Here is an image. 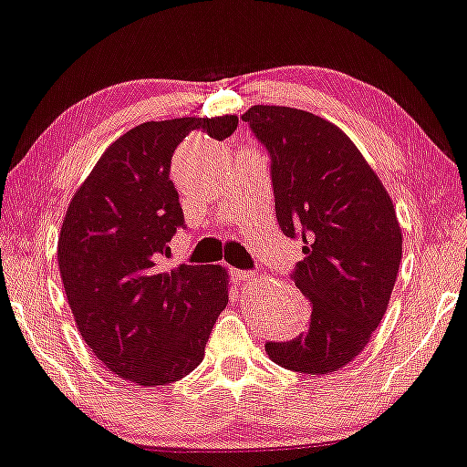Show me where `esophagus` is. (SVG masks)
Wrapping results in <instances>:
<instances>
[{
  "label": "esophagus",
  "mask_w": 467,
  "mask_h": 467,
  "mask_svg": "<svg viewBox=\"0 0 467 467\" xmlns=\"http://www.w3.org/2000/svg\"><path fill=\"white\" fill-rule=\"evenodd\" d=\"M232 275H234V278H235V283H250V280H254L256 278V275H254V272H245V270H235V268H232Z\"/></svg>",
  "instance_id": "1"
}]
</instances>
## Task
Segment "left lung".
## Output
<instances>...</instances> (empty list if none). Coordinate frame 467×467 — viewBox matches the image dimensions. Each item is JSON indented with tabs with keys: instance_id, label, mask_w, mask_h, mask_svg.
<instances>
[{
	"instance_id": "1",
	"label": "left lung",
	"mask_w": 467,
	"mask_h": 467,
	"mask_svg": "<svg viewBox=\"0 0 467 467\" xmlns=\"http://www.w3.org/2000/svg\"><path fill=\"white\" fill-rule=\"evenodd\" d=\"M242 119L270 154L280 230L305 242L293 280L311 303L309 329L266 351L288 370L337 372L368 346L397 283L402 232L392 199L331 121L280 105H254Z\"/></svg>"
}]
</instances>
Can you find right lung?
<instances>
[{"mask_svg": "<svg viewBox=\"0 0 467 467\" xmlns=\"http://www.w3.org/2000/svg\"><path fill=\"white\" fill-rule=\"evenodd\" d=\"M237 116L146 121L97 161L67 209L58 268L77 329L109 372L166 386L192 372L227 305V272L213 264L166 270L184 225L171 161L192 130L225 140Z\"/></svg>", "mask_w": 467, "mask_h": 467, "instance_id": "add662e5", "label": "right lung"}]
</instances>
